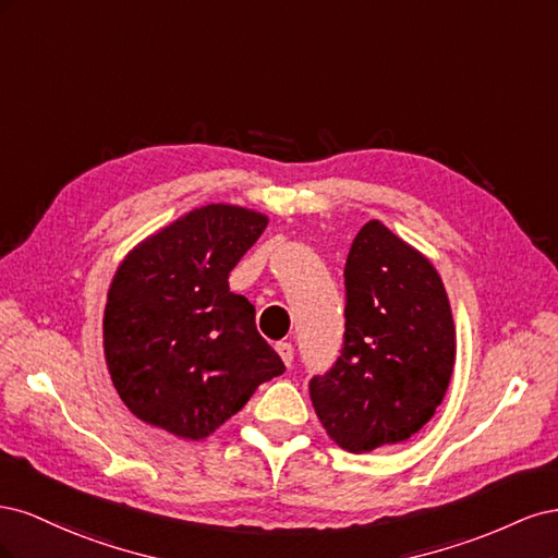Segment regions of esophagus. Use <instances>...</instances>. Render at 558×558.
I'll return each instance as SVG.
<instances>
[{"mask_svg":"<svg viewBox=\"0 0 558 558\" xmlns=\"http://www.w3.org/2000/svg\"><path fill=\"white\" fill-rule=\"evenodd\" d=\"M277 353L281 356V361L286 363V367H291V363H293V344L291 342H279L277 344Z\"/></svg>","mask_w":558,"mask_h":558,"instance_id":"obj_1","label":"esophagus"}]
</instances>
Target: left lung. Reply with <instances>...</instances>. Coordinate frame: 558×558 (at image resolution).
<instances>
[{
    "instance_id": "8db88e82",
    "label": "left lung",
    "mask_w": 558,
    "mask_h": 558,
    "mask_svg": "<svg viewBox=\"0 0 558 558\" xmlns=\"http://www.w3.org/2000/svg\"><path fill=\"white\" fill-rule=\"evenodd\" d=\"M344 349L310 393L330 440L351 453L404 442L433 418L456 361V326L433 263L381 221L353 240Z\"/></svg>"
}]
</instances>
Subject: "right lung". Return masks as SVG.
<instances>
[{"label":"right lung","instance_id":"right-lung-1","mask_svg":"<svg viewBox=\"0 0 558 558\" xmlns=\"http://www.w3.org/2000/svg\"><path fill=\"white\" fill-rule=\"evenodd\" d=\"M269 218L205 205L148 234L111 279L102 340L125 408L181 440H205L256 388L283 373L256 328V310L228 275Z\"/></svg>","mask_w":558,"mask_h":558}]
</instances>
